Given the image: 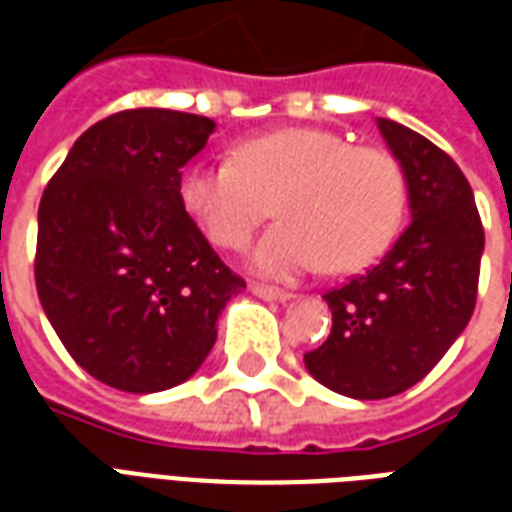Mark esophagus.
<instances>
[{
	"mask_svg": "<svg viewBox=\"0 0 512 512\" xmlns=\"http://www.w3.org/2000/svg\"><path fill=\"white\" fill-rule=\"evenodd\" d=\"M252 293H255L257 299H266V301H288L293 293L288 290H279V288H268V285H252Z\"/></svg>",
	"mask_w": 512,
	"mask_h": 512,
	"instance_id": "1",
	"label": "esophagus"
}]
</instances>
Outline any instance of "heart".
<instances>
[{"label":"heart","instance_id":"1","mask_svg":"<svg viewBox=\"0 0 512 512\" xmlns=\"http://www.w3.org/2000/svg\"><path fill=\"white\" fill-rule=\"evenodd\" d=\"M180 205L222 249H244L274 213L285 219L257 244L260 274L290 279L323 266L362 271L384 255L406 219L408 180L386 147L351 145L326 128H279L246 139L233 161L194 164Z\"/></svg>","mask_w":512,"mask_h":512}]
</instances>
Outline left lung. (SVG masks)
Masks as SVG:
<instances>
[{
  "label": "left lung",
  "instance_id": "left-lung-1",
  "mask_svg": "<svg viewBox=\"0 0 512 512\" xmlns=\"http://www.w3.org/2000/svg\"><path fill=\"white\" fill-rule=\"evenodd\" d=\"M378 128L403 164L411 224L367 274L323 293L332 334L304 365L356 400L406 392L466 329L477 304L485 233L469 180L441 147L395 120Z\"/></svg>",
  "mask_w": 512,
  "mask_h": 512
}]
</instances>
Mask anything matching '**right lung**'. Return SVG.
<instances>
[{"label": "right lung", "mask_w": 512, "mask_h": 512, "mask_svg": "<svg viewBox=\"0 0 512 512\" xmlns=\"http://www.w3.org/2000/svg\"><path fill=\"white\" fill-rule=\"evenodd\" d=\"M216 123L126 109L87 128L40 197L35 285L73 362L123 392L197 373L246 282L180 205V169Z\"/></svg>", "instance_id": "right-lung-1"}]
</instances>
